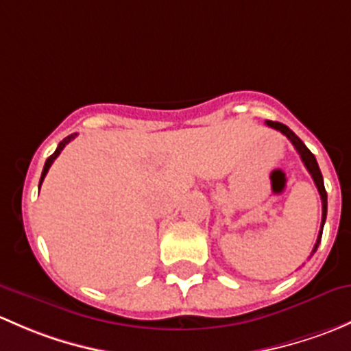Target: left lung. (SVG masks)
Segmentation results:
<instances>
[{"instance_id":"1","label":"left lung","mask_w":351,"mask_h":351,"mask_svg":"<svg viewBox=\"0 0 351 351\" xmlns=\"http://www.w3.org/2000/svg\"><path fill=\"white\" fill-rule=\"evenodd\" d=\"M265 123H267V126H270V128H274V130H279L280 133H284V135L287 136L289 140H291V143L294 145V149L299 152V155H301L302 162H304L306 169H308L311 177H313V180H314V184H316L317 191H319L321 202H323V218H321V230H319V234H317L316 245H314V248H313V254H314V252L317 250V247H319L321 234H323V226H324V221H326V211H328V196H326V189H324V182H323V176H321V171H319V165H317L316 157L311 154V150L304 145V143H302V140L299 138V136L295 135L292 130H289L287 126L282 125V123L270 121V120H267ZM313 254H311V255H313Z\"/></svg>"}]
</instances>
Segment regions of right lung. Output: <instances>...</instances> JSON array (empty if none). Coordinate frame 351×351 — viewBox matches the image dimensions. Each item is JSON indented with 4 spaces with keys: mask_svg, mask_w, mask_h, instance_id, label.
<instances>
[{
    "mask_svg": "<svg viewBox=\"0 0 351 351\" xmlns=\"http://www.w3.org/2000/svg\"><path fill=\"white\" fill-rule=\"evenodd\" d=\"M75 135H77V133H72V135H69V136H66V138L62 140V142L59 143V147H57V150L53 152L52 155H50L49 158H47V162H45V165H43V171H42V177H40V186H42V182H43V179H45V176H47V172H49V169H50V165L53 164V160H56L57 157H59V154L60 152L64 150V147L67 145L69 142H71V140H74L75 138Z\"/></svg>",
    "mask_w": 351,
    "mask_h": 351,
    "instance_id": "add662e5",
    "label": "right lung"
}]
</instances>
